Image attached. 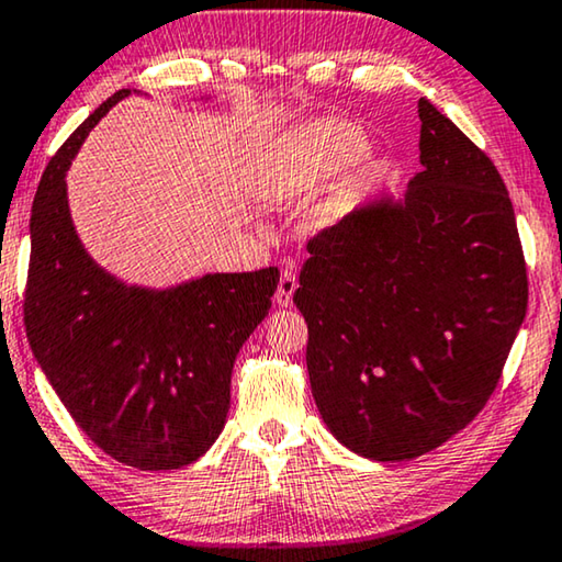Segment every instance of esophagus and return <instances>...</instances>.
I'll list each match as a JSON object with an SVG mask.
<instances>
[{
	"mask_svg": "<svg viewBox=\"0 0 562 562\" xmlns=\"http://www.w3.org/2000/svg\"><path fill=\"white\" fill-rule=\"evenodd\" d=\"M295 290H297L295 272L282 270L280 282H278V290H274V303H278L280 307L292 305V295H295Z\"/></svg>",
	"mask_w": 562,
	"mask_h": 562,
	"instance_id": "esophagus-1",
	"label": "esophagus"
}]
</instances>
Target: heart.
Masks as SVG:
<instances>
[{
	"instance_id": "obj_1",
	"label": "heart",
	"mask_w": 562,
	"mask_h": 562,
	"mask_svg": "<svg viewBox=\"0 0 562 562\" xmlns=\"http://www.w3.org/2000/svg\"><path fill=\"white\" fill-rule=\"evenodd\" d=\"M361 149V134L344 122H313L284 134L267 149L257 168V195L270 205L292 203L341 172ZM349 188H341L311 213L307 226L323 228L349 209Z\"/></svg>"
}]
</instances>
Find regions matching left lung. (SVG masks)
Masks as SVG:
<instances>
[{
	"label": "left lung",
	"instance_id": "1",
	"mask_svg": "<svg viewBox=\"0 0 562 562\" xmlns=\"http://www.w3.org/2000/svg\"><path fill=\"white\" fill-rule=\"evenodd\" d=\"M417 114L423 170L405 199L315 234L292 297L323 423L382 463L428 453L484 409L527 313L499 170L428 99Z\"/></svg>",
	"mask_w": 562,
	"mask_h": 562
}]
</instances>
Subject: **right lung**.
I'll use <instances>...</instances> for the list:
<instances>
[{
  "label": "right lung",
  "instance_id": "1",
  "mask_svg": "<svg viewBox=\"0 0 562 562\" xmlns=\"http://www.w3.org/2000/svg\"><path fill=\"white\" fill-rule=\"evenodd\" d=\"M116 91L50 157L30 216L25 330L78 428L139 471L193 463L224 430L236 353L265 321L278 267L203 274L168 290L93 262L68 211L66 170Z\"/></svg>",
  "mask_w": 562,
  "mask_h": 562
}]
</instances>
